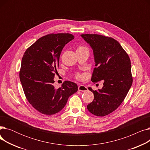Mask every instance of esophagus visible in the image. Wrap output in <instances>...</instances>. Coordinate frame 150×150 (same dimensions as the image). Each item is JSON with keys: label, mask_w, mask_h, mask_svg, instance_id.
Returning a JSON list of instances; mask_svg holds the SVG:
<instances>
[{"label": "esophagus", "mask_w": 150, "mask_h": 150, "mask_svg": "<svg viewBox=\"0 0 150 150\" xmlns=\"http://www.w3.org/2000/svg\"><path fill=\"white\" fill-rule=\"evenodd\" d=\"M78 91H81V92H86V91H88V88L85 86L80 85V86H78Z\"/></svg>", "instance_id": "1"}]
</instances>
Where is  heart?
<instances>
[{
  "label": "heart",
  "instance_id": "obj_1",
  "mask_svg": "<svg viewBox=\"0 0 150 150\" xmlns=\"http://www.w3.org/2000/svg\"><path fill=\"white\" fill-rule=\"evenodd\" d=\"M86 49V48H85V47H80V48L78 49V50H79V49ZM78 77V78H81V76L80 75H79Z\"/></svg>",
  "mask_w": 150,
  "mask_h": 150
}]
</instances>
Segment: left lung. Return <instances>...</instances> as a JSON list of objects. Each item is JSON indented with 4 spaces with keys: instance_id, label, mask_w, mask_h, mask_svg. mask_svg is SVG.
Instances as JSON below:
<instances>
[{
    "instance_id": "obj_1",
    "label": "left lung",
    "mask_w": 150,
    "mask_h": 150,
    "mask_svg": "<svg viewBox=\"0 0 150 150\" xmlns=\"http://www.w3.org/2000/svg\"><path fill=\"white\" fill-rule=\"evenodd\" d=\"M93 50L96 67L91 81H103L101 89L93 91L94 99L87 106L88 111L97 116H105L119 107L131 87V61L128 54L115 39L99 35H81Z\"/></svg>"
}]
</instances>
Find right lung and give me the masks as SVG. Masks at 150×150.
I'll return each instance as SVG.
<instances>
[{
	"label": "right lung",
	"instance_id": "obj_1",
	"mask_svg": "<svg viewBox=\"0 0 150 150\" xmlns=\"http://www.w3.org/2000/svg\"><path fill=\"white\" fill-rule=\"evenodd\" d=\"M74 39L69 33L46 35L30 46L22 57L19 77L23 92L31 106L42 114L59 112L78 91L74 82L66 81L59 88L53 85L62 50Z\"/></svg>",
	"mask_w": 150,
	"mask_h": 150
}]
</instances>
